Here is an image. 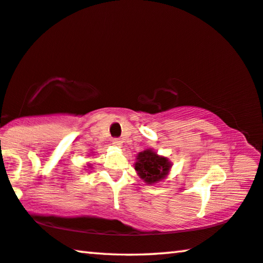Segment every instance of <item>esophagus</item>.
<instances>
[{"label": "esophagus", "mask_w": 263, "mask_h": 263, "mask_svg": "<svg viewBox=\"0 0 263 263\" xmlns=\"http://www.w3.org/2000/svg\"><path fill=\"white\" fill-rule=\"evenodd\" d=\"M112 144H114L115 146H122V140H120L119 138H115V139H112Z\"/></svg>", "instance_id": "34e87169"}]
</instances>
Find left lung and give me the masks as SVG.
Here are the masks:
<instances>
[{
  "instance_id": "obj_1",
  "label": "left lung",
  "mask_w": 263,
  "mask_h": 263,
  "mask_svg": "<svg viewBox=\"0 0 263 263\" xmlns=\"http://www.w3.org/2000/svg\"><path fill=\"white\" fill-rule=\"evenodd\" d=\"M135 168L139 177L147 184H154L164 179L171 168L170 161L164 157L158 156L151 149L140 152L137 158Z\"/></svg>"
}]
</instances>
